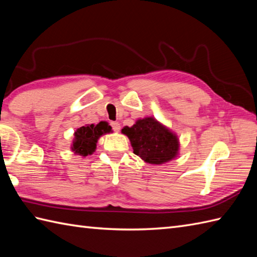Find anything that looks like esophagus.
<instances>
[{"label": "esophagus", "instance_id": "34e87169", "mask_svg": "<svg viewBox=\"0 0 257 257\" xmlns=\"http://www.w3.org/2000/svg\"><path fill=\"white\" fill-rule=\"evenodd\" d=\"M110 124H111L113 132H116V133L119 132V130H120V123L118 121H112Z\"/></svg>", "mask_w": 257, "mask_h": 257}]
</instances>
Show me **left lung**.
<instances>
[{
  "instance_id": "1",
  "label": "left lung",
  "mask_w": 257,
  "mask_h": 257,
  "mask_svg": "<svg viewBox=\"0 0 257 257\" xmlns=\"http://www.w3.org/2000/svg\"><path fill=\"white\" fill-rule=\"evenodd\" d=\"M121 133L129 138L134 154L147 163L162 165L179 155L177 135L154 117L138 119L133 127H123Z\"/></svg>"
}]
</instances>
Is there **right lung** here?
Masks as SVG:
<instances>
[{"instance_id":"obj_1","label":"right lung","mask_w":257,"mask_h":257,"mask_svg":"<svg viewBox=\"0 0 257 257\" xmlns=\"http://www.w3.org/2000/svg\"><path fill=\"white\" fill-rule=\"evenodd\" d=\"M111 133V127L107 121H100L97 124H86L78 128L74 134L72 150L74 154L87 157L95 152L97 141L102 135Z\"/></svg>"}]
</instances>
